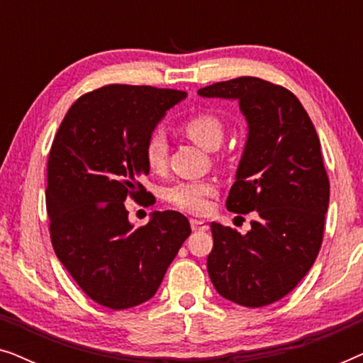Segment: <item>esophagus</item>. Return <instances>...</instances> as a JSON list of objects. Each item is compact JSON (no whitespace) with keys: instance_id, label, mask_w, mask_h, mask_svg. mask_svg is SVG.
Instances as JSON below:
<instances>
[{"instance_id":"esophagus-1","label":"esophagus","mask_w":363,"mask_h":363,"mask_svg":"<svg viewBox=\"0 0 363 363\" xmlns=\"http://www.w3.org/2000/svg\"><path fill=\"white\" fill-rule=\"evenodd\" d=\"M190 223H191V230L193 231H208V230H210V226H208L206 223L201 221V220H191Z\"/></svg>"}]
</instances>
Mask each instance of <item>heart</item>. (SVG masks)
<instances>
[{
  "mask_svg": "<svg viewBox=\"0 0 363 363\" xmlns=\"http://www.w3.org/2000/svg\"><path fill=\"white\" fill-rule=\"evenodd\" d=\"M182 130L185 135L195 142L198 147L205 150H216L223 140V123L218 117L211 113H198L188 118L183 123ZM147 167L152 172H162L167 163V140L162 132H153L147 138L145 150ZM216 193V185L208 180H191V182H178L170 188H167L165 198L170 205L177 206L178 210L188 213H205L208 210V198Z\"/></svg>",
  "mask_w": 363,
  "mask_h": 363,
  "instance_id": "obj_1",
  "label": "heart"
}]
</instances>
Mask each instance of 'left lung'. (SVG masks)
<instances>
[{
    "label": "left lung",
    "instance_id": "left-lung-1",
    "mask_svg": "<svg viewBox=\"0 0 363 363\" xmlns=\"http://www.w3.org/2000/svg\"><path fill=\"white\" fill-rule=\"evenodd\" d=\"M198 96L240 104L247 137L226 208L257 215L246 235L211 223L208 274L225 299L269 306L299 284L319 255L329 208L319 137L299 99L259 77L211 84Z\"/></svg>",
    "mask_w": 363,
    "mask_h": 363
}]
</instances>
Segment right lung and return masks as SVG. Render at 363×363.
<instances>
[{
	"instance_id": "add662e5",
	"label": "right lung",
	"mask_w": 363,
	"mask_h": 363,
	"mask_svg": "<svg viewBox=\"0 0 363 363\" xmlns=\"http://www.w3.org/2000/svg\"><path fill=\"white\" fill-rule=\"evenodd\" d=\"M186 92L113 84L79 97L54 137L46 206L52 247L97 304L130 309L155 296L191 228L178 211H153L133 228L123 201L150 195L145 150L168 108Z\"/></svg>"
}]
</instances>
